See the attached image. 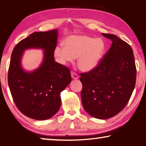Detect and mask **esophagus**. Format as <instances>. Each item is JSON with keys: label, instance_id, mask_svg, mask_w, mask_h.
Returning <instances> with one entry per match:
<instances>
[{"label": "esophagus", "instance_id": "34e87169", "mask_svg": "<svg viewBox=\"0 0 146 146\" xmlns=\"http://www.w3.org/2000/svg\"><path fill=\"white\" fill-rule=\"evenodd\" d=\"M71 77H72V78L75 79V80H76V79L78 78V76L74 72H71Z\"/></svg>", "mask_w": 146, "mask_h": 146}]
</instances>
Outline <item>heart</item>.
<instances>
[{"label":"heart","instance_id":"1","mask_svg":"<svg viewBox=\"0 0 146 146\" xmlns=\"http://www.w3.org/2000/svg\"><path fill=\"white\" fill-rule=\"evenodd\" d=\"M62 44L56 45L53 55L61 65L66 66L77 58V66L84 72L97 68L102 61L106 51L105 42L100 38L88 35H71Z\"/></svg>","mask_w":146,"mask_h":146}]
</instances>
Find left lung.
Segmentation results:
<instances>
[{"label": "left lung", "mask_w": 146, "mask_h": 146, "mask_svg": "<svg viewBox=\"0 0 146 146\" xmlns=\"http://www.w3.org/2000/svg\"><path fill=\"white\" fill-rule=\"evenodd\" d=\"M113 41L98 67L81 73V99L84 109L98 119H108L120 113L134 90L137 70L131 46L117 36L102 33Z\"/></svg>", "instance_id": "left-lung-1"}]
</instances>
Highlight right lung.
<instances>
[{
  "instance_id": "right-lung-1",
  "label": "right lung",
  "mask_w": 146,
  "mask_h": 146,
  "mask_svg": "<svg viewBox=\"0 0 146 146\" xmlns=\"http://www.w3.org/2000/svg\"><path fill=\"white\" fill-rule=\"evenodd\" d=\"M58 29L35 32L17 44L12 51L8 70V85L15 104L23 114L44 120L53 117L61 105L60 93L71 82L70 71L55 62ZM43 50V60L33 71H26L21 64L24 51Z\"/></svg>"
}]
</instances>
